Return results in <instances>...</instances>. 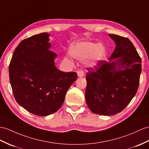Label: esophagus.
<instances>
[{
	"mask_svg": "<svg viewBox=\"0 0 149 149\" xmlns=\"http://www.w3.org/2000/svg\"><path fill=\"white\" fill-rule=\"evenodd\" d=\"M77 75H78V77L79 78L83 77V76H84V72H83V71H77Z\"/></svg>",
	"mask_w": 149,
	"mask_h": 149,
	"instance_id": "1",
	"label": "esophagus"
}]
</instances>
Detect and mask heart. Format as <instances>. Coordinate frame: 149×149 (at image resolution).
<instances>
[{
    "mask_svg": "<svg viewBox=\"0 0 149 149\" xmlns=\"http://www.w3.org/2000/svg\"><path fill=\"white\" fill-rule=\"evenodd\" d=\"M69 54L75 59H85V66L95 68L106 60L107 53L106 47L100 43L83 42L72 46Z\"/></svg>",
    "mask_w": 149,
    "mask_h": 149,
    "instance_id": "b5f03b06",
    "label": "heart"
}]
</instances>
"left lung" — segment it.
<instances>
[{
  "mask_svg": "<svg viewBox=\"0 0 149 149\" xmlns=\"http://www.w3.org/2000/svg\"><path fill=\"white\" fill-rule=\"evenodd\" d=\"M116 44L108 61L87 69L85 100L96 114L115 115L136 95L141 72V60L128 38L109 34Z\"/></svg>",
  "mask_w": 149,
  "mask_h": 149,
  "instance_id": "left-lung-1",
  "label": "left lung"
}]
</instances>
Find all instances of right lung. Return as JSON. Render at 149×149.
I'll return each instance as SVG.
<instances>
[{"instance_id": "right-lung-1", "label": "right lung", "mask_w": 149, "mask_h": 149, "mask_svg": "<svg viewBox=\"0 0 149 149\" xmlns=\"http://www.w3.org/2000/svg\"><path fill=\"white\" fill-rule=\"evenodd\" d=\"M50 34L42 33L21 41L14 50L9 71L16 102L31 113L46 116L59 109L69 88L77 79L55 66Z\"/></svg>"}]
</instances>
